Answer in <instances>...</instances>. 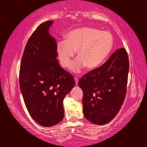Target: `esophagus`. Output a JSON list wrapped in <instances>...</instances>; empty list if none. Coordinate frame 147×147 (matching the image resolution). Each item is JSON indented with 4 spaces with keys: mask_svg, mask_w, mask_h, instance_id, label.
<instances>
[{
    "mask_svg": "<svg viewBox=\"0 0 147 147\" xmlns=\"http://www.w3.org/2000/svg\"><path fill=\"white\" fill-rule=\"evenodd\" d=\"M74 80H75V82H76V85H78V80H79V79H78V78H77V77H75V78H74Z\"/></svg>",
    "mask_w": 147,
    "mask_h": 147,
    "instance_id": "esophagus-1",
    "label": "esophagus"
}]
</instances>
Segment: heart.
Returning <instances> with one entry per match:
<instances>
[{
    "label": "heart",
    "instance_id": "obj_1",
    "mask_svg": "<svg viewBox=\"0 0 147 147\" xmlns=\"http://www.w3.org/2000/svg\"><path fill=\"white\" fill-rule=\"evenodd\" d=\"M113 45V36L110 32L85 27L69 32L66 40L57 43V53L62 66L69 68L76 52L78 59L72 69L78 73L85 66L88 69L98 67L110 54Z\"/></svg>",
    "mask_w": 147,
    "mask_h": 147
}]
</instances>
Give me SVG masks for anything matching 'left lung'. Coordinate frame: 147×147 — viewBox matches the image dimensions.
I'll return each instance as SVG.
<instances>
[{
	"label": "left lung",
	"instance_id": "left-lung-1",
	"mask_svg": "<svg viewBox=\"0 0 147 147\" xmlns=\"http://www.w3.org/2000/svg\"><path fill=\"white\" fill-rule=\"evenodd\" d=\"M129 63L124 48L115 51L105 63L80 78L83 114L91 123H109L123 105L126 94Z\"/></svg>",
	"mask_w": 147,
	"mask_h": 147
}]
</instances>
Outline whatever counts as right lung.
Masks as SVG:
<instances>
[{"instance_id":"right-lung-1","label":"right lung","mask_w":147,"mask_h":147,"mask_svg":"<svg viewBox=\"0 0 147 147\" xmlns=\"http://www.w3.org/2000/svg\"><path fill=\"white\" fill-rule=\"evenodd\" d=\"M52 23L48 21L40 24L31 35L20 70V86L28 111L45 127L63 119V100L75 85L73 76L56 59L57 43L49 33Z\"/></svg>"}]
</instances>
